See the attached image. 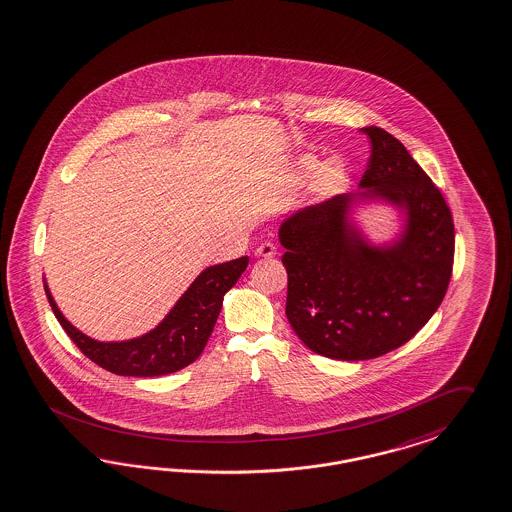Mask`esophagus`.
Returning a JSON list of instances; mask_svg holds the SVG:
<instances>
[{"instance_id": "obj_1", "label": "esophagus", "mask_w": 512, "mask_h": 512, "mask_svg": "<svg viewBox=\"0 0 512 512\" xmlns=\"http://www.w3.org/2000/svg\"><path fill=\"white\" fill-rule=\"evenodd\" d=\"M258 258H273L275 254H277V247L273 245V243H269V241H265L262 243L260 247L256 248V252H254Z\"/></svg>"}]
</instances>
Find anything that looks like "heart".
Segmentation results:
<instances>
[{"mask_svg": "<svg viewBox=\"0 0 512 512\" xmlns=\"http://www.w3.org/2000/svg\"><path fill=\"white\" fill-rule=\"evenodd\" d=\"M298 169H300L302 176H311L313 172H317V169H319V159L313 157V155H307L300 161ZM347 182H349V171H347L345 163L334 159V161H328L319 172L315 191L322 199H328V197L340 193L347 186Z\"/></svg>", "mask_w": 512, "mask_h": 512, "instance_id": "heart-1", "label": "heart"}]
</instances>
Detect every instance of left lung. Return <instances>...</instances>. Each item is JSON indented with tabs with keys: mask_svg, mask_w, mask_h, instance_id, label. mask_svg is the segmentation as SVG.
<instances>
[{
	"mask_svg": "<svg viewBox=\"0 0 512 512\" xmlns=\"http://www.w3.org/2000/svg\"><path fill=\"white\" fill-rule=\"evenodd\" d=\"M370 157L360 186L408 210L395 247H368L347 224L351 197H334L281 226L288 275L286 319L317 355L381 357L435 315L454 269L452 212L433 180L393 134L364 127Z\"/></svg>",
	"mask_w": 512,
	"mask_h": 512,
	"instance_id": "obj_1",
	"label": "left lung"
}]
</instances>
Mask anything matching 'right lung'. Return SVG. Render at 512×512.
Wrapping results in <instances>:
<instances>
[{
	"mask_svg": "<svg viewBox=\"0 0 512 512\" xmlns=\"http://www.w3.org/2000/svg\"><path fill=\"white\" fill-rule=\"evenodd\" d=\"M247 265L248 256H243L207 267L155 330L119 343L91 340L62 317L47 283L45 294L64 332L87 359L117 376L155 378L186 368L203 353L220 315L224 294L237 283Z\"/></svg>",
	"mask_w": 512,
	"mask_h": 512,
	"instance_id": "obj_1",
	"label": "right lung"
}]
</instances>
